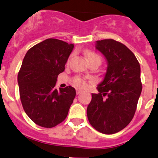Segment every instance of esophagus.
<instances>
[{
	"label": "esophagus",
	"mask_w": 158,
	"mask_h": 158,
	"mask_svg": "<svg viewBox=\"0 0 158 158\" xmlns=\"http://www.w3.org/2000/svg\"><path fill=\"white\" fill-rule=\"evenodd\" d=\"M82 90H81L80 89H76V94H79V93H81V92H82Z\"/></svg>",
	"instance_id": "1"
}]
</instances>
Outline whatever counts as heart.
<instances>
[{"mask_svg": "<svg viewBox=\"0 0 158 158\" xmlns=\"http://www.w3.org/2000/svg\"><path fill=\"white\" fill-rule=\"evenodd\" d=\"M85 57L89 62H93V61H98L101 63V58L98 54H96L94 52L88 51L85 52ZM73 82L75 85L78 87H84L85 85V81L83 79H82L79 76H76L73 79Z\"/></svg>", "mask_w": 158, "mask_h": 158, "instance_id": "b5f03b06", "label": "heart"}]
</instances>
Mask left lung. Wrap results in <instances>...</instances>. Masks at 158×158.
Masks as SVG:
<instances>
[{"mask_svg":"<svg viewBox=\"0 0 158 158\" xmlns=\"http://www.w3.org/2000/svg\"><path fill=\"white\" fill-rule=\"evenodd\" d=\"M96 48L106 59L107 69L99 93H92L87 117L96 131L113 134L134 117L142 91L140 66L134 53L113 39L96 41Z\"/></svg>","mask_w":158,"mask_h":158,"instance_id":"obj_1","label":"left lung"}]
</instances>
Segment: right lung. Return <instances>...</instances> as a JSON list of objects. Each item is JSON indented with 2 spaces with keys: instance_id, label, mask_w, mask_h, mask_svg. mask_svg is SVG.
I'll return each mask as SVG.
<instances>
[{
  "instance_id": "obj_1",
  "label": "right lung",
  "mask_w": 158,
  "mask_h": 158,
  "mask_svg": "<svg viewBox=\"0 0 158 158\" xmlns=\"http://www.w3.org/2000/svg\"><path fill=\"white\" fill-rule=\"evenodd\" d=\"M73 48V44L48 38L31 48L23 59L18 75L20 98L26 114L38 126L54 127L68 115L76 89L55 86Z\"/></svg>"
}]
</instances>
